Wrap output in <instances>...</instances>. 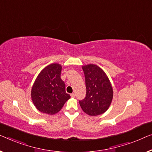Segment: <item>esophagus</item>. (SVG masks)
Segmentation results:
<instances>
[{
  "mask_svg": "<svg viewBox=\"0 0 152 152\" xmlns=\"http://www.w3.org/2000/svg\"><path fill=\"white\" fill-rule=\"evenodd\" d=\"M70 96H71L72 98H74V97H75V94H70Z\"/></svg>",
  "mask_w": 152,
  "mask_h": 152,
  "instance_id": "1",
  "label": "esophagus"
}]
</instances>
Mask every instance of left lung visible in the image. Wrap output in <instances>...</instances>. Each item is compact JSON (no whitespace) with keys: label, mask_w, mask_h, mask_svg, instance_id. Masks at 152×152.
Masks as SVG:
<instances>
[{"label":"left lung","mask_w":152,"mask_h":152,"mask_svg":"<svg viewBox=\"0 0 152 152\" xmlns=\"http://www.w3.org/2000/svg\"><path fill=\"white\" fill-rule=\"evenodd\" d=\"M85 77L86 97L79 101L81 108L90 116L103 114L112 102L113 89L107 75L98 65L88 64L82 67Z\"/></svg>","instance_id":"left-lung-1"}]
</instances>
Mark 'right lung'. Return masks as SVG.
<instances>
[{
	"label": "right lung",
	"mask_w": 152,
	"mask_h": 152,
	"mask_svg": "<svg viewBox=\"0 0 152 152\" xmlns=\"http://www.w3.org/2000/svg\"><path fill=\"white\" fill-rule=\"evenodd\" d=\"M62 67L52 63L40 72L31 89V99L36 108L48 115L59 112L70 98L61 78Z\"/></svg>",
	"instance_id": "right-lung-1"
}]
</instances>
